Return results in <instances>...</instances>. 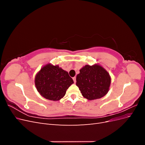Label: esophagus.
Instances as JSON below:
<instances>
[{
	"label": "esophagus",
	"instance_id": "1",
	"mask_svg": "<svg viewBox=\"0 0 145 145\" xmlns=\"http://www.w3.org/2000/svg\"><path fill=\"white\" fill-rule=\"evenodd\" d=\"M72 79H73V80H74V83H76V77H74L72 78Z\"/></svg>",
	"mask_w": 145,
	"mask_h": 145
}]
</instances>
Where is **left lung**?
Wrapping results in <instances>:
<instances>
[{
  "mask_svg": "<svg viewBox=\"0 0 145 145\" xmlns=\"http://www.w3.org/2000/svg\"><path fill=\"white\" fill-rule=\"evenodd\" d=\"M76 81V85L83 97L92 100L102 98L107 94L111 77L100 65H85L77 74Z\"/></svg>",
  "mask_w": 145,
  "mask_h": 145,
  "instance_id": "1",
  "label": "left lung"
}]
</instances>
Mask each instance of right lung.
Here are the masks:
<instances>
[{"instance_id": "1", "label": "right lung", "mask_w": 145, "mask_h": 145, "mask_svg": "<svg viewBox=\"0 0 145 145\" xmlns=\"http://www.w3.org/2000/svg\"><path fill=\"white\" fill-rule=\"evenodd\" d=\"M74 81L68 72L59 66L48 64L40 70L35 78V85L44 98L57 101L63 97Z\"/></svg>"}]
</instances>
